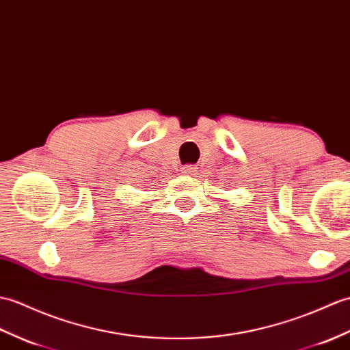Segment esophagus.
I'll return each instance as SVG.
<instances>
[{"mask_svg":"<svg viewBox=\"0 0 350 350\" xmlns=\"http://www.w3.org/2000/svg\"><path fill=\"white\" fill-rule=\"evenodd\" d=\"M195 172H197V170H195V167H193V165H191V164H188V165H183V167H182V173H183V174L192 176V174H195Z\"/></svg>","mask_w":350,"mask_h":350,"instance_id":"obj_1","label":"esophagus"}]
</instances>
